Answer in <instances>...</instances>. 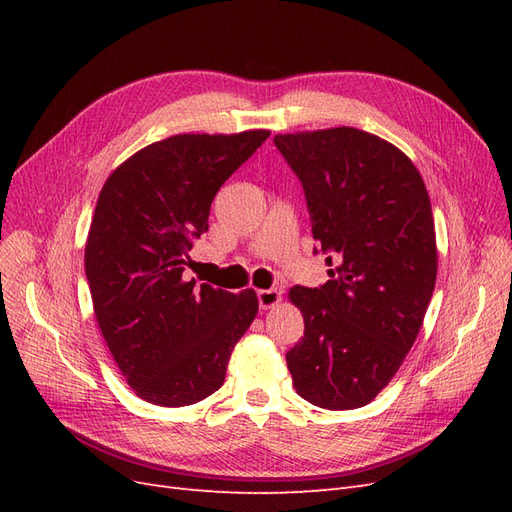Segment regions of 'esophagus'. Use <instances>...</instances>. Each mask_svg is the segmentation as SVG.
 Here are the masks:
<instances>
[{
    "instance_id": "esophagus-1",
    "label": "esophagus",
    "mask_w": 512,
    "mask_h": 512,
    "mask_svg": "<svg viewBox=\"0 0 512 512\" xmlns=\"http://www.w3.org/2000/svg\"><path fill=\"white\" fill-rule=\"evenodd\" d=\"M282 301V290L277 288H269V290H258V305L262 309H269L273 305H277Z\"/></svg>"
}]
</instances>
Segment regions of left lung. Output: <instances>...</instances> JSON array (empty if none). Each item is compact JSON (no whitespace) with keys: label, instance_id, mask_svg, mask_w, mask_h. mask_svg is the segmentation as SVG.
<instances>
[{"label":"left lung","instance_id":"8db88e82","mask_svg":"<svg viewBox=\"0 0 512 512\" xmlns=\"http://www.w3.org/2000/svg\"><path fill=\"white\" fill-rule=\"evenodd\" d=\"M299 177L329 282L294 286L305 333L286 352L297 393L318 408L367 406L404 363L438 273L425 183L404 151L356 128L277 134Z\"/></svg>","mask_w":512,"mask_h":512}]
</instances>
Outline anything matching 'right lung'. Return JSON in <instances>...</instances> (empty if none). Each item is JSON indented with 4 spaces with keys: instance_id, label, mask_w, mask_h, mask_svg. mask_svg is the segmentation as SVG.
I'll return each mask as SVG.
<instances>
[{
    "instance_id": "obj_1",
    "label": "right lung",
    "mask_w": 512,
    "mask_h": 512,
    "mask_svg": "<svg viewBox=\"0 0 512 512\" xmlns=\"http://www.w3.org/2000/svg\"><path fill=\"white\" fill-rule=\"evenodd\" d=\"M269 134L168 136L117 166L98 196L85 245L94 314L121 374L149 404L190 406L218 391L258 314L254 290L196 286L183 273L215 194Z\"/></svg>"
}]
</instances>
